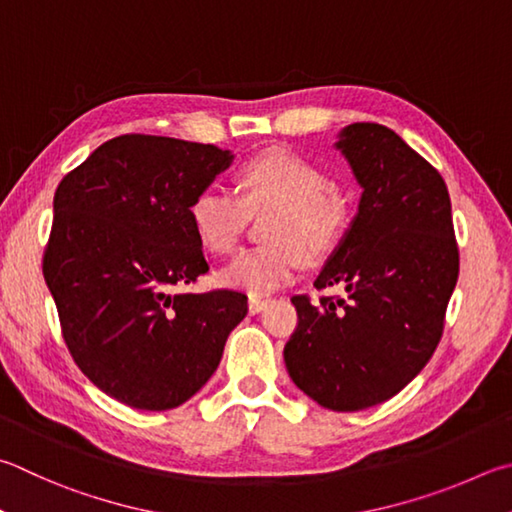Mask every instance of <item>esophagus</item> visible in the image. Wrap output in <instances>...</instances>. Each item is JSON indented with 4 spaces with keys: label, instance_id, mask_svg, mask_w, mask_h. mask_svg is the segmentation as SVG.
Masks as SVG:
<instances>
[{
    "label": "esophagus",
    "instance_id": "34e87169",
    "mask_svg": "<svg viewBox=\"0 0 512 512\" xmlns=\"http://www.w3.org/2000/svg\"><path fill=\"white\" fill-rule=\"evenodd\" d=\"M266 306V300L264 297H259V295H248V311H250V315H255V313H259Z\"/></svg>",
    "mask_w": 512,
    "mask_h": 512
}]
</instances>
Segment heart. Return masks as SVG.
<instances>
[{
	"label": "heart",
	"mask_w": 512,
	"mask_h": 512,
	"mask_svg": "<svg viewBox=\"0 0 512 512\" xmlns=\"http://www.w3.org/2000/svg\"><path fill=\"white\" fill-rule=\"evenodd\" d=\"M239 194L208 188L190 206L199 244L215 255H228L239 244L248 212L275 210L266 224L262 248L241 250L221 271V282L248 293H268L293 280L302 255L327 257L349 228V206L327 174L282 147L248 159L237 174Z\"/></svg>",
	"instance_id": "heart-1"
}]
</instances>
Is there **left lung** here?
I'll return each mask as SVG.
<instances>
[{
  "label": "left lung",
  "instance_id": "obj_1",
  "mask_svg": "<svg viewBox=\"0 0 512 512\" xmlns=\"http://www.w3.org/2000/svg\"><path fill=\"white\" fill-rule=\"evenodd\" d=\"M362 188L358 212L324 262L315 288L347 297L313 306L295 295L297 329L284 347L293 383L333 412H358L396 396L432 358L459 277L445 181L385 125L338 134Z\"/></svg>",
  "mask_w": 512,
  "mask_h": 512
}]
</instances>
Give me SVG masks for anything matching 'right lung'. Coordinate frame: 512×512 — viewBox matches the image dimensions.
Here are the masks:
<instances>
[{
    "mask_svg": "<svg viewBox=\"0 0 512 512\" xmlns=\"http://www.w3.org/2000/svg\"><path fill=\"white\" fill-rule=\"evenodd\" d=\"M235 154L167 136L102 143L60 181L44 280L76 365L134 410H174L208 383L246 318L237 291L172 293L208 273L190 206Z\"/></svg>",
    "mask_w": 512,
    "mask_h": 512,
    "instance_id": "obj_1",
    "label": "right lung"
}]
</instances>
